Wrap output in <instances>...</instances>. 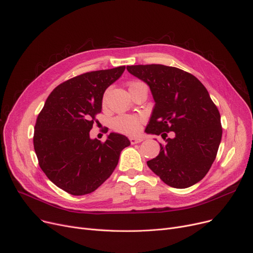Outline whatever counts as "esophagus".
Returning a JSON list of instances; mask_svg holds the SVG:
<instances>
[{
  "label": "esophagus",
  "mask_w": 253,
  "mask_h": 253,
  "mask_svg": "<svg viewBox=\"0 0 253 253\" xmlns=\"http://www.w3.org/2000/svg\"><path fill=\"white\" fill-rule=\"evenodd\" d=\"M144 140V138H142V137H130L129 138V142H130V144H138V143H141L142 141Z\"/></svg>",
  "instance_id": "34e87169"
}]
</instances>
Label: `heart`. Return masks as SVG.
<instances>
[{
    "label": "heart",
    "mask_w": 253,
    "mask_h": 253,
    "mask_svg": "<svg viewBox=\"0 0 253 253\" xmlns=\"http://www.w3.org/2000/svg\"><path fill=\"white\" fill-rule=\"evenodd\" d=\"M136 84V83H133ZM144 122V118L139 114H123L113 118L112 128L125 135L133 136L141 129V125Z\"/></svg>",
    "instance_id": "1"
}]
</instances>
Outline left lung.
I'll return each mask as SVG.
<instances>
[{
  "label": "left lung",
  "mask_w": 253,
  "mask_h": 253,
  "mask_svg": "<svg viewBox=\"0 0 253 253\" xmlns=\"http://www.w3.org/2000/svg\"><path fill=\"white\" fill-rule=\"evenodd\" d=\"M126 69L150 86L155 106L145 131L161 136L159 154L147 166L167 185L184 189L201 181L216 157L220 115L201 82L180 68L161 64ZM173 131L175 137L167 138Z\"/></svg>",
  "instance_id": "1"
}]
</instances>
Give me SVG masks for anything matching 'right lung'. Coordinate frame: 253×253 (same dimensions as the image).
<instances>
[{
	"mask_svg": "<svg viewBox=\"0 0 253 253\" xmlns=\"http://www.w3.org/2000/svg\"><path fill=\"white\" fill-rule=\"evenodd\" d=\"M126 66L85 72L56 86L38 115L34 147L42 170L71 195L99 188L115 169L130 142L111 132L105 142L90 138L103 94Z\"/></svg>",
	"mask_w": 253,
	"mask_h": 253,
	"instance_id": "right-lung-1",
	"label": "right lung"
}]
</instances>
